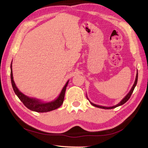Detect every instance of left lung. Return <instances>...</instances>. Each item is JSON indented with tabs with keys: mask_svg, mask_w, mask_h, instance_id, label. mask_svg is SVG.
Segmentation results:
<instances>
[{
	"mask_svg": "<svg viewBox=\"0 0 148 148\" xmlns=\"http://www.w3.org/2000/svg\"><path fill=\"white\" fill-rule=\"evenodd\" d=\"M137 81H138V72L136 74V79H135V82H134V84L133 85V86H132V87L131 89V91H129V92L128 94H127L126 96H125L123 99L122 101L119 102V103L117 104V105H116V106H111V107H106V106H99V105H97L95 104H93L91 102H90V103H91L92 106H94L95 107H97V108H102V109H113V108H116L117 106H121V105H123V104H125V102H126L128 100L130 99V97H131V95L132 93V92H133L134 89V87L135 86H136V84H137Z\"/></svg>",
	"mask_w": 148,
	"mask_h": 148,
	"instance_id": "obj_1",
	"label": "left lung"
}]
</instances>
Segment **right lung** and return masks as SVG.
<instances>
[{"label": "right lung", "mask_w": 148, "mask_h": 148, "mask_svg": "<svg viewBox=\"0 0 148 148\" xmlns=\"http://www.w3.org/2000/svg\"><path fill=\"white\" fill-rule=\"evenodd\" d=\"M11 72H10V76H11V82L12 85V87L15 92V93L17 95L18 98L20 99L23 104L27 108L32 110V111L36 112H47L52 111L57 108H58L61 106L63 103L64 98V94L65 91H66V89L68 85L69 81L66 82L65 86L62 88V91L60 93L59 96L57 97V99L54 100L53 101L49 102H42L38 99L31 98L25 95L23 93H22L19 90L17 89L16 87L15 82L14 81L13 77V73H12V65L11 63Z\"/></svg>", "instance_id": "1"}]
</instances>
